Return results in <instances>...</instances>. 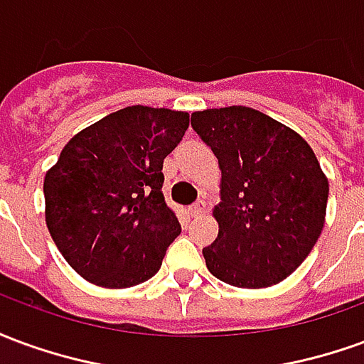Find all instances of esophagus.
<instances>
[{
  "instance_id": "obj_1",
  "label": "esophagus",
  "mask_w": 364,
  "mask_h": 364,
  "mask_svg": "<svg viewBox=\"0 0 364 364\" xmlns=\"http://www.w3.org/2000/svg\"><path fill=\"white\" fill-rule=\"evenodd\" d=\"M205 200H197V203H193V205L189 206V213L191 216H198V214L205 213Z\"/></svg>"
}]
</instances>
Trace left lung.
<instances>
[{"label":"left lung","mask_w":364,"mask_h":364,"mask_svg":"<svg viewBox=\"0 0 364 364\" xmlns=\"http://www.w3.org/2000/svg\"><path fill=\"white\" fill-rule=\"evenodd\" d=\"M222 169L218 237L203 250L208 271L240 289L281 282L312 252L329 185L302 136L234 105L191 114Z\"/></svg>","instance_id":"obj_1"}]
</instances>
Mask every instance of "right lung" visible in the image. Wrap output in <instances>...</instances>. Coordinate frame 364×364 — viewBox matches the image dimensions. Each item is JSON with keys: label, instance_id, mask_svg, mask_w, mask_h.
Returning <instances> with one entry per match:
<instances>
[{"label": "right lung", "instance_id": "add662e5", "mask_svg": "<svg viewBox=\"0 0 364 364\" xmlns=\"http://www.w3.org/2000/svg\"><path fill=\"white\" fill-rule=\"evenodd\" d=\"M189 112L127 107L75 134L44 177L46 226L74 271L105 289L158 273L181 224L166 205L164 158Z\"/></svg>", "mask_w": 364, "mask_h": 364}]
</instances>
